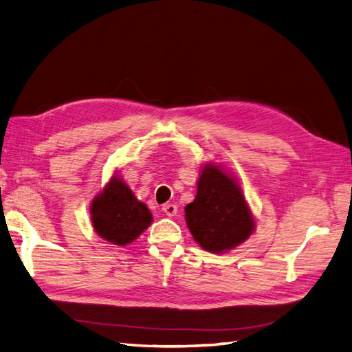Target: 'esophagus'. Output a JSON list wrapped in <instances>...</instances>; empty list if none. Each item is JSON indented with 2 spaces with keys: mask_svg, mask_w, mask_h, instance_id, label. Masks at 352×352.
<instances>
[{
  "mask_svg": "<svg viewBox=\"0 0 352 352\" xmlns=\"http://www.w3.org/2000/svg\"><path fill=\"white\" fill-rule=\"evenodd\" d=\"M162 211H164L168 215V217H174V215L178 211V208H177V205H174V204H166V205L162 206Z\"/></svg>",
  "mask_w": 352,
  "mask_h": 352,
  "instance_id": "esophagus-1",
  "label": "esophagus"
}]
</instances>
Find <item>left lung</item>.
I'll list each match as a JSON object with an SVG mask.
<instances>
[{"label": "left lung", "mask_w": 352, "mask_h": 352, "mask_svg": "<svg viewBox=\"0 0 352 352\" xmlns=\"http://www.w3.org/2000/svg\"><path fill=\"white\" fill-rule=\"evenodd\" d=\"M184 211L195 241L210 253L233 250L256 229L236 178L214 164L204 165L195 201Z\"/></svg>", "instance_id": "1"}]
</instances>
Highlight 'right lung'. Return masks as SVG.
Here are the masks:
<instances>
[{"instance_id":"add662e5","label":"right lung","mask_w":352,"mask_h":352,"mask_svg":"<svg viewBox=\"0 0 352 352\" xmlns=\"http://www.w3.org/2000/svg\"><path fill=\"white\" fill-rule=\"evenodd\" d=\"M90 220L99 236L123 247L150 226L153 215L116 174L90 204Z\"/></svg>"}]
</instances>
